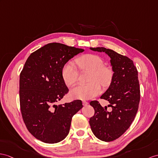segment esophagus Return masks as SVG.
<instances>
[{"instance_id": "obj_1", "label": "esophagus", "mask_w": 158, "mask_h": 158, "mask_svg": "<svg viewBox=\"0 0 158 158\" xmlns=\"http://www.w3.org/2000/svg\"><path fill=\"white\" fill-rule=\"evenodd\" d=\"M82 104H83L84 106H86V105H88V102L87 101H82Z\"/></svg>"}]
</instances>
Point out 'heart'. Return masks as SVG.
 I'll list each match as a JSON object with an SVG mask.
<instances>
[{
	"mask_svg": "<svg viewBox=\"0 0 158 158\" xmlns=\"http://www.w3.org/2000/svg\"><path fill=\"white\" fill-rule=\"evenodd\" d=\"M76 63L81 70L92 71L89 84H79L70 90V95L72 98L88 100L98 95L101 92V87L108 84L111 79V71L104 66L101 57L95 54H85L78 57ZM61 76L68 86H72L77 82L78 72L72 62L64 65L61 70ZM99 82L98 83V82Z\"/></svg>",
	"mask_w": 158,
	"mask_h": 158,
	"instance_id": "obj_1",
	"label": "heart"
}]
</instances>
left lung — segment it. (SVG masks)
Masks as SVG:
<instances>
[{
  "label": "left lung",
  "mask_w": 158,
  "mask_h": 158,
  "mask_svg": "<svg viewBox=\"0 0 158 158\" xmlns=\"http://www.w3.org/2000/svg\"><path fill=\"white\" fill-rule=\"evenodd\" d=\"M94 52H105L110 57L114 72L110 86L101 98L108 101L112 107L107 111L97 101L90 105L94 115L90 118L91 130L98 139L112 141L121 137L133 121L140 101L138 72L133 61L128 57L105 48H90Z\"/></svg>",
  "instance_id": "left-lung-1"
}]
</instances>
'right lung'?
Listing matches in <instances>:
<instances>
[{"instance_id":"obj_1","label":"right lung","mask_w":158,"mask_h":158,"mask_svg":"<svg viewBox=\"0 0 158 158\" xmlns=\"http://www.w3.org/2000/svg\"><path fill=\"white\" fill-rule=\"evenodd\" d=\"M83 49L51 43L33 52L20 74L19 99L25 124L31 135L46 143L62 141L72 117L82 108L80 100L57 105L69 90L61 70Z\"/></svg>"}]
</instances>
